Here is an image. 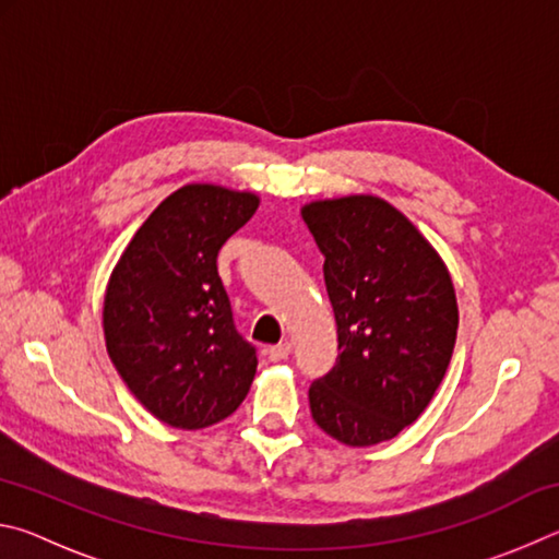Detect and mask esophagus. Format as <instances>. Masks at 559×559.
<instances>
[{"label":"esophagus","instance_id":"34e87169","mask_svg":"<svg viewBox=\"0 0 559 559\" xmlns=\"http://www.w3.org/2000/svg\"><path fill=\"white\" fill-rule=\"evenodd\" d=\"M290 343H278V345H273V347H269L266 349V355H269V359L271 362H283V359H288V355H290Z\"/></svg>","mask_w":559,"mask_h":559}]
</instances>
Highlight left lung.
I'll list each match as a JSON object with an SVG mask.
<instances>
[{
    "label": "left lung",
    "mask_w": 559,
    "mask_h": 559,
    "mask_svg": "<svg viewBox=\"0 0 559 559\" xmlns=\"http://www.w3.org/2000/svg\"><path fill=\"white\" fill-rule=\"evenodd\" d=\"M323 251L337 362L308 392L320 429L353 449L419 419L449 370L459 330L451 273L406 216L372 194L302 204Z\"/></svg>",
    "instance_id": "8db88e82"
}]
</instances>
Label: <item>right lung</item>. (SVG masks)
<instances>
[{"label":"right lung","mask_w":559,"mask_h":559,"mask_svg":"<svg viewBox=\"0 0 559 559\" xmlns=\"http://www.w3.org/2000/svg\"><path fill=\"white\" fill-rule=\"evenodd\" d=\"M259 202L222 185L179 187L135 231L108 278L110 362L135 400L175 429L219 424L251 390L257 349L236 333L216 257Z\"/></svg>","instance_id":"obj_1"}]
</instances>
